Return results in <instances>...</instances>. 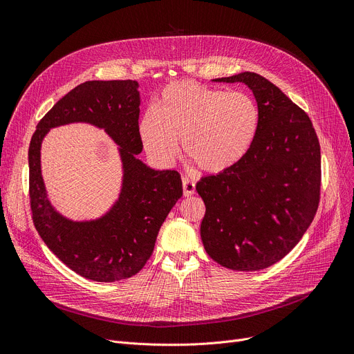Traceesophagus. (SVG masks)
Here are the masks:
<instances>
[{
	"mask_svg": "<svg viewBox=\"0 0 354 354\" xmlns=\"http://www.w3.org/2000/svg\"><path fill=\"white\" fill-rule=\"evenodd\" d=\"M182 182H183V183H182V187H183V195H185V196L194 195V194H195V189H196L195 182L191 180V179H188V178H183Z\"/></svg>",
	"mask_w": 354,
	"mask_h": 354,
	"instance_id": "esophagus-1",
	"label": "esophagus"
}]
</instances>
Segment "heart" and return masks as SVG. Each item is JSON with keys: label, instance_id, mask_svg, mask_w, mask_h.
<instances>
[{"label": "heart", "instance_id": "b5f03b06", "mask_svg": "<svg viewBox=\"0 0 354 354\" xmlns=\"http://www.w3.org/2000/svg\"><path fill=\"white\" fill-rule=\"evenodd\" d=\"M258 126V107L244 91H224L192 80L166 86L139 120L145 151L171 165L180 139L183 156L198 169L218 174L245 155Z\"/></svg>", "mask_w": 354, "mask_h": 354}]
</instances>
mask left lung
Here are the masks:
<instances>
[{
	"instance_id": "1",
	"label": "left lung",
	"mask_w": 354,
	"mask_h": 354,
	"mask_svg": "<svg viewBox=\"0 0 354 354\" xmlns=\"http://www.w3.org/2000/svg\"><path fill=\"white\" fill-rule=\"evenodd\" d=\"M212 82L247 84L257 100L258 126L243 158L196 183L207 208L201 238L222 267L264 270L299 244L317 212L319 139L306 111L259 74Z\"/></svg>"
}]
</instances>
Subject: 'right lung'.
Returning <instances> with one entry per match:
<instances>
[{
	"label": "right lung",
	"mask_w": 354,
	"mask_h": 354,
	"mask_svg": "<svg viewBox=\"0 0 354 354\" xmlns=\"http://www.w3.org/2000/svg\"><path fill=\"white\" fill-rule=\"evenodd\" d=\"M139 83L93 80L79 84L37 124L30 142V202L35 230L70 270L99 283L138 274L151 258L158 232L182 196L176 171H155L138 159ZM88 122L103 128L119 146L124 176L117 202L100 218L73 221L51 205L41 175V143L53 127Z\"/></svg>",
	"instance_id": "obj_1"
}]
</instances>
